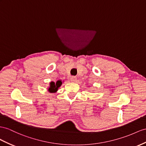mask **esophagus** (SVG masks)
<instances>
[{
  "instance_id": "obj_1",
  "label": "esophagus",
  "mask_w": 146,
  "mask_h": 146,
  "mask_svg": "<svg viewBox=\"0 0 146 146\" xmlns=\"http://www.w3.org/2000/svg\"><path fill=\"white\" fill-rule=\"evenodd\" d=\"M70 81L72 82H75L76 81V76H72L70 78Z\"/></svg>"
}]
</instances>
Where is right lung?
Wrapping results in <instances>:
<instances>
[{"label": "right lung", "instance_id": "add662e5", "mask_svg": "<svg viewBox=\"0 0 146 146\" xmlns=\"http://www.w3.org/2000/svg\"><path fill=\"white\" fill-rule=\"evenodd\" d=\"M62 84V82L61 80H58L56 83H55L54 82H51L50 83V87L48 88V91L50 92H55L58 90V88Z\"/></svg>", "mask_w": 146, "mask_h": 146}]
</instances>
